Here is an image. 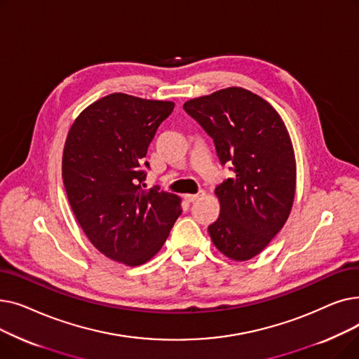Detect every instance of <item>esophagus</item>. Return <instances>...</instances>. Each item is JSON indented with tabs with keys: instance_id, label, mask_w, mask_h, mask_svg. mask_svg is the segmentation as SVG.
Listing matches in <instances>:
<instances>
[{
	"instance_id": "1",
	"label": "esophagus",
	"mask_w": 359,
	"mask_h": 359,
	"mask_svg": "<svg viewBox=\"0 0 359 359\" xmlns=\"http://www.w3.org/2000/svg\"><path fill=\"white\" fill-rule=\"evenodd\" d=\"M201 196H203V192H202V191L198 192V194H187V195H184V199H186L187 202H195V201L199 199Z\"/></svg>"
}]
</instances>
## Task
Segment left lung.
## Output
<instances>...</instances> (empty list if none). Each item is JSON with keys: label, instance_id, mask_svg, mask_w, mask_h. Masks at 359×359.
I'll list each match as a JSON object with an SVG mask.
<instances>
[{"label": "left lung", "instance_id": "obj_1", "mask_svg": "<svg viewBox=\"0 0 359 359\" xmlns=\"http://www.w3.org/2000/svg\"><path fill=\"white\" fill-rule=\"evenodd\" d=\"M183 109L234 172L215 189L221 212L208 227L212 243L233 260H249L280 231L292 208L297 168L287 126L266 100L241 87L192 99Z\"/></svg>", "mask_w": 359, "mask_h": 359}]
</instances>
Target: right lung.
Returning <instances> with one entry per match:
<instances>
[{
	"mask_svg": "<svg viewBox=\"0 0 359 359\" xmlns=\"http://www.w3.org/2000/svg\"><path fill=\"white\" fill-rule=\"evenodd\" d=\"M173 109V102L113 93L80 113L65 141L71 210L93 246L128 266L153 257L182 214L177 195L142 183L148 145Z\"/></svg>",
	"mask_w": 359,
	"mask_h": 359,
	"instance_id": "obj_1",
	"label": "right lung"
}]
</instances>
